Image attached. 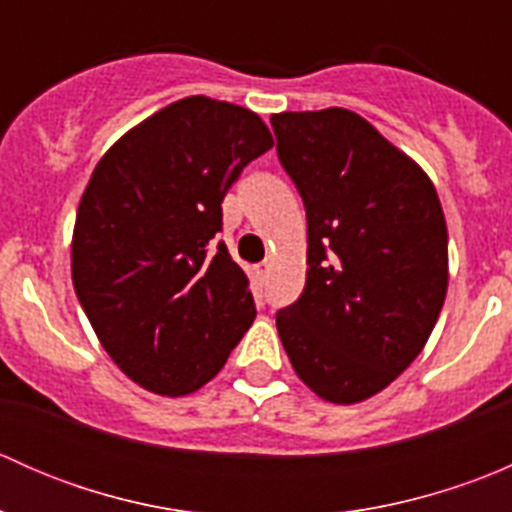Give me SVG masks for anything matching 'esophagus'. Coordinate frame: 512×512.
<instances>
[{"instance_id": "1", "label": "esophagus", "mask_w": 512, "mask_h": 512, "mask_svg": "<svg viewBox=\"0 0 512 512\" xmlns=\"http://www.w3.org/2000/svg\"><path fill=\"white\" fill-rule=\"evenodd\" d=\"M255 272H257V275H260V277H267V275H270V272H272V262H270V260L260 262V265L255 267Z\"/></svg>"}]
</instances>
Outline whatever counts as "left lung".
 I'll list each match as a JSON object with an SVG mask.
<instances>
[{"instance_id":"left-lung-1","label":"left lung","mask_w":512,"mask_h":512,"mask_svg":"<svg viewBox=\"0 0 512 512\" xmlns=\"http://www.w3.org/2000/svg\"><path fill=\"white\" fill-rule=\"evenodd\" d=\"M307 210V285L277 312L299 379L332 404L379 394L421 354L448 289L436 188L347 108L270 118Z\"/></svg>"}]
</instances>
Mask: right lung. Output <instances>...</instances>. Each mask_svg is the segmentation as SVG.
Returning a JSON list of instances; mask_svg holds the SVG:
<instances>
[{
  "instance_id": "obj_1",
  "label": "right lung",
  "mask_w": 512,
  "mask_h": 512,
  "mask_svg": "<svg viewBox=\"0 0 512 512\" xmlns=\"http://www.w3.org/2000/svg\"><path fill=\"white\" fill-rule=\"evenodd\" d=\"M272 146L250 108L188 96L118 138L91 173L71 280L98 342L143 389L193 394L250 329V280L213 240L230 185Z\"/></svg>"
}]
</instances>
